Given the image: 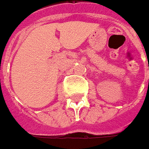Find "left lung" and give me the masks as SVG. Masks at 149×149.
Masks as SVG:
<instances>
[{
  "label": "left lung",
  "instance_id": "1",
  "mask_svg": "<svg viewBox=\"0 0 149 149\" xmlns=\"http://www.w3.org/2000/svg\"><path fill=\"white\" fill-rule=\"evenodd\" d=\"M148 64H149V63H148Z\"/></svg>",
  "mask_w": 149,
  "mask_h": 149
}]
</instances>
